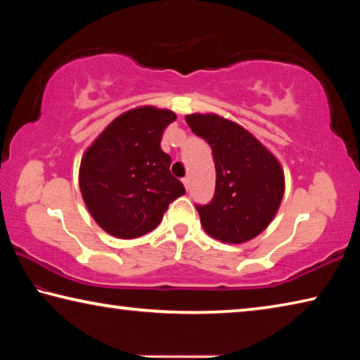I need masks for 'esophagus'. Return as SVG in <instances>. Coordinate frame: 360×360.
Returning a JSON list of instances; mask_svg holds the SVG:
<instances>
[{
	"instance_id": "obj_1",
	"label": "esophagus",
	"mask_w": 360,
	"mask_h": 360,
	"mask_svg": "<svg viewBox=\"0 0 360 360\" xmlns=\"http://www.w3.org/2000/svg\"><path fill=\"white\" fill-rule=\"evenodd\" d=\"M182 182H184V187L188 191V188H191V178H188V176H186V178L182 179Z\"/></svg>"
}]
</instances>
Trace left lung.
I'll return each instance as SVG.
<instances>
[{"label":"left lung","instance_id":"1","mask_svg":"<svg viewBox=\"0 0 360 360\" xmlns=\"http://www.w3.org/2000/svg\"><path fill=\"white\" fill-rule=\"evenodd\" d=\"M187 125L211 146L216 191L197 206L206 233L240 245L260 235L279 210L284 172L278 158L246 129L217 114H188Z\"/></svg>","mask_w":360,"mask_h":360}]
</instances>
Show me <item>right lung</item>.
Segmentation results:
<instances>
[{
	"label": "right lung",
	"instance_id": "obj_1",
	"mask_svg": "<svg viewBox=\"0 0 360 360\" xmlns=\"http://www.w3.org/2000/svg\"><path fill=\"white\" fill-rule=\"evenodd\" d=\"M174 120L169 109H130L85 150L79 168L84 203L95 222L115 238L149 233L168 205L186 193L169 173L172 157L160 148L163 130Z\"/></svg>",
	"mask_w": 360,
	"mask_h": 360
}]
</instances>
